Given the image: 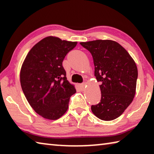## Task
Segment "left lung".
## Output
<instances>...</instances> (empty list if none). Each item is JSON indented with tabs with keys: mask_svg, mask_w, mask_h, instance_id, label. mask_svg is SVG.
I'll return each mask as SVG.
<instances>
[{
	"mask_svg": "<svg viewBox=\"0 0 154 154\" xmlns=\"http://www.w3.org/2000/svg\"><path fill=\"white\" fill-rule=\"evenodd\" d=\"M76 42L48 36L28 52L21 68L22 89L36 113L56 120L69 108L70 98L76 93L66 77L62 62Z\"/></svg>",
	"mask_w": 154,
	"mask_h": 154,
	"instance_id": "left-lung-1",
	"label": "left lung"
}]
</instances>
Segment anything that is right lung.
<instances>
[{
    "label": "right lung",
    "mask_w": 154,
    "mask_h": 154,
    "mask_svg": "<svg viewBox=\"0 0 154 154\" xmlns=\"http://www.w3.org/2000/svg\"><path fill=\"white\" fill-rule=\"evenodd\" d=\"M82 46L92 54L94 75L101 83L100 102L92 105V113L102 120H113L133 100L138 77L137 65L126 49L115 41L96 40Z\"/></svg>",
    "instance_id": "obj_1"
}]
</instances>
